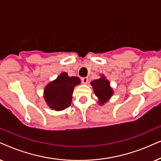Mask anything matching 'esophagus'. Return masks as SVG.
Returning <instances> with one entry per match:
<instances>
[{
	"instance_id": "1",
	"label": "esophagus",
	"mask_w": 161,
	"mask_h": 161,
	"mask_svg": "<svg viewBox=\"0 0 161 161\" xmlns=\"http://www.w3.org/2000/svg\"><path fill=\"white\" fill-rule=\"evenodd\" d=\"M87 82H88V78L87 77H83V78H82V82L83 84H87Z\"/></svg>"
}]
</instances>
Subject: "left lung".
Masks as SVG:
<instances>
[{"label": "left lung", "mask_w": 161, "mask_h": 161, "mask_svg": "<svg viewBox=\"0 0 161 161\" xmlns=\"http://www.w3.org/2000/svg\"><path fill=\"white\" fill-rule=\"evenodd\" d=\"M91 85L93 87L96 96L99 99V104H104L113 94V90L110 87V82L104 79V76L93 81L91 82Z\"/></svg>", "instance_id": "1"}]
</instances>
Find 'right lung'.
I'll return each instance as SVG.
<instances>
[{"label": "right lung", "mask_w": 161, "mask_h": 161, "mask_svg": "<svg viewBox=\"0 0 161 161\" xmlns=\"http://www.w3.org/2000/svg\"><path fill=\"white\" fill-rule=\"evenodd\" d=\"M79 84L80 79L78 77H70L67 73H62L45 88L44 98L48 105L57 111L68 108L71 104L74 87Z\"/></svg>", "instance_id": "right-lung-1"}]
</instances>
